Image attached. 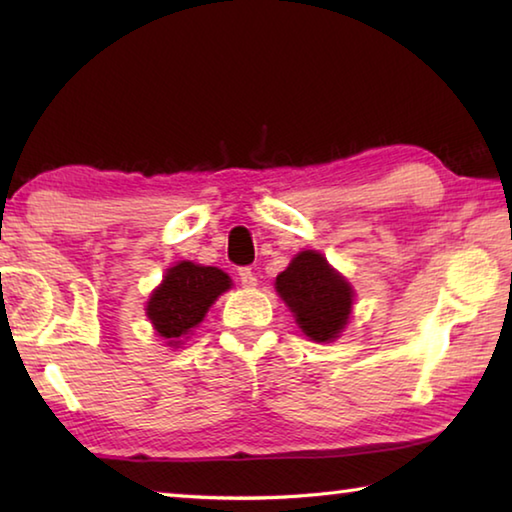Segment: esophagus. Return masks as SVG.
<instances>
[{"label":"esophagus","instance_id":"esophagus-1","mask_svg":"<svg viewBox=\"0 0 512 512\" xmlns=\"http://www.w3.org/2000/svg\"><path fill=\"white\" fill-rule=\"evenodd\" d=\"M239 282L244 284V287H255L257 275L250 271V268H239Z\"/></svg>","mask_w":512,"mask_h":512}]
</instances>
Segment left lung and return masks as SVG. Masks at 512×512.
Here are the masks:
<instances>
[{"label":"left lung","mask_w":512,"mask_h":512,"mask_svg":"<svg viewBox=\"0 0 512 512\" xmlns=\"http://www.w3.org/2000/svg\"><path fill=\"white\" fill-rule=\"evenodd\" d=\"M275 289L296 314L311 341L339 336L352 311V289L316 250H302L275 280Z\"/></svg>","instance_id":"1"}]
</instances>
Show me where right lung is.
<instances>
[{"instance_id":"add662e5","label":"right lung","mask_w":512,"mask_h":512,"mask_svg":"<svg viewBox=\"0 0 512 512\" xmlns=\"http://www.w3.org/2000/svg\"><path fill=\"white\" fill-rule=\"evenodd\" d=\"M228 289L230 277L221 268L180 262L169 268L160 287L151 293L146 314L164 341L178 345Z\"/></svg>"}]
</instances>
